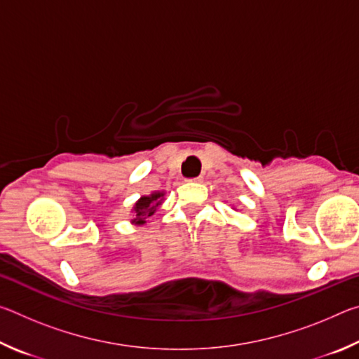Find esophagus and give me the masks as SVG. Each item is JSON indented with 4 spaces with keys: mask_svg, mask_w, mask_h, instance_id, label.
Returning a JSON list of instances; mask_svg holds the SVG:
<instances>
[{
    "mask_svg": "<svg viewBox=\"0 0 359 359\" xmlns=\"http://www.w3.org/2000/svg\"><path fill=\"white\" fill-rule=\"evenodd\" d=\"M188 182H203V177H201V175H198V177H191V179H188Z\"/></svg>",
    "mask_w": 359,
    "mask_h": 359,
    "instance_id": "34e87169",
    "label": "esophagus"
}]
</instances>
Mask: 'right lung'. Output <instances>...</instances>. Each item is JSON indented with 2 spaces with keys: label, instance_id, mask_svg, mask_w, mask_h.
<instances>
[{
  "label": "right lung",
  "instance_id": "add662e5",
  "mask_svg": "<svg viewBox=\"0 0 359 359\" xmlns=\"http://www.w3.org/2000/svg\"><path fill=\"white\" fill-rule=\"evenodd\" d=\"M163 193H154L150 196H142L135 205V222L136 224H144L149 217L156 212L158 205L161 204Z\"/></svg>",
  "mask_w": 359,
  "mask_h": 359
}]
</instances>
